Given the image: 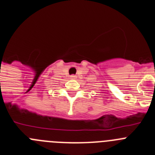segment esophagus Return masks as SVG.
<instances>
[{"label": "esophagus", "mask_w": 155, "mask_h": 155, "mask_svg": "<svg viewBox=\"0 0 155 155\" xmlns=\"http://www.w3.org/2000/svg\"><path fill=\"white\" fill-rule=\"evenodd\" d=\"M77 78V77L75 76V75H71V79H75V78Z\"/></svg>", "instance_id": "34e87169"}]
</instances>
